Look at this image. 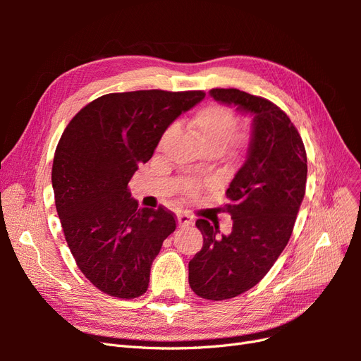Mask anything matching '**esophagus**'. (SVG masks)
<instances>
[{
	"label": "esophagus",
	"mask_w": 361,
	"mask_h": 361,
	"mask_svg": "<svg viewBox=\"0 0 361 361\" xmlns=\"http://www.w3.org/2000/svg\"><path fill=\"white\" fill-rule=\"evenodd\" d=\"M176 218H178L179 227H190V226L194 224V218L191 215H188V214H185V212L178 214Z\"/></svg>",
	"instance_id": "obj_1"
}]
</instances>
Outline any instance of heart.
Segmentation results:
<instances>
[{
  "mask_svg": "<svg viewBox=\"0 0 361 361\" xmlns=\"http://www.w3.org/2000/svg\"><path fill=\"white\" fill-rule=\"evenodd\" d=\"M195 133L204 147L224 150L231 143L232 135L238 126V118L231 108L221 104H207L197 111L192 122ZM170 129L162 134L159 140V147L166 143ZM197 191V185L191 183L188 192L194 194Z\"/></svg>",
  "mask_w": 361,
  "mask_h": 361,
  "instance_id": "b5f03b06",
  "label": "heart"
}]
</instances>
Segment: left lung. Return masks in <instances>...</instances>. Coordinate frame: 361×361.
<instances>
[{"instance_id":"left-lung-1","label":"left lung","mask_w":361,"mask_h":361,"mask_svg":"<svg viewBox=\"0 0 361 361\" xmlns=\"http://www.w3.org/2000/svg\"><path fill=\"white\" fill-rule=\"evenodd\" d=\"M209 94L253 116L247 159L226 191L232 233L218 238L216 226L195 221L203 247L188 264L190 286L204 300L221 301L256 286L288 245L305 194L307 155L297 128L276 104L238 89Z\"/></svg>"}]
</instances>
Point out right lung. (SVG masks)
<instances>
[{"mask_svg": "<svg viewBox=\"0 0 361 361\" xmlns=\"http://www.w3.org/2000/svg\"><path fill=\"white\" fill-rule=\"evenodd\" d=\"M203 97L202 90L104 94L64 129L52 164L56 207L76 265L106 295L133 300L147 290L176 218L164 206L140 209L128 183L166 129Z\"/></svg>", "mask_w": 361, "mask_h": 361, "instance_id": "right-lung-1", "label": "right lung"}]
</instances>
